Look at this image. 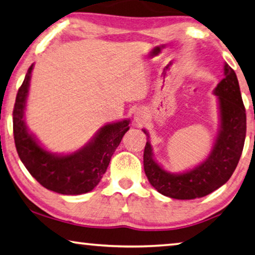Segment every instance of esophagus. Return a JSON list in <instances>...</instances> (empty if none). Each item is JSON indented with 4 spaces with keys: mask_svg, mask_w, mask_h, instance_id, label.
I'll return each instance as SVG.
<instances>
[{
    "mask_svg": "<svg viewBox=\"0 0 255 255\" xmlns=\"http://www.w3.org/2000/svg\"><path fill=\"white\" fill-rule=\"evenodd\" d=\"M135 121L137 124H143L145 121V115H143V112H137L135 113Z\"/></svg>",
    "mask_w": 255,
    "mask_h": 255,
    "instance_id": "34e87169",
    "label": "esophagus"
}]
</instances>
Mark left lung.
Instances as JSON below:
<instances>
[{"mask_svg": "<svg viewBox=\"0 0 255 255\" xmlns=\"http://www.w3.org/2000/svg\"><path fill=\"white\" fill-rule=\"evenodd\" d=\"M225 75L216 88L221 127L208 158L195 168L172 174L153 159L149 140L143 155L144 172L158 192L174 199H195L210 195L229 180L236 169L246 136V112L237 75L228 64ZM144 134L147 132L144 130Z\"/></svg>", "mask_w": 255, "mask_h": 255, "instance_id": "obj_1", "label": "left lung"}]
</instances>
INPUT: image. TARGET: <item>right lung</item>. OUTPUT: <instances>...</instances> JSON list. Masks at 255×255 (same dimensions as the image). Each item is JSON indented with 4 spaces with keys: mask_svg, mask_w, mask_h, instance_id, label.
<instances>
[{
    "mask_svg": "<svg viewBox=\"0 0 255 255\" xmlns=\"http://www.w3.org/2000/svg\"><path fill=\"white\" fill-rule=\"evenodd\" d=\"M33 64L18 89L13 108V137L19 158L30 175L45 189L62 195H82L100 183L112 154L129 129L130 120L108 124L93 139L71 154L58 155L44 150L29 134L24 120Z\"/></svg>",
    "mask_w": 255,
    "mask_h": 255,
    "instance_id": "add662e5",
    "label": "right lung"
}]
</instances>
